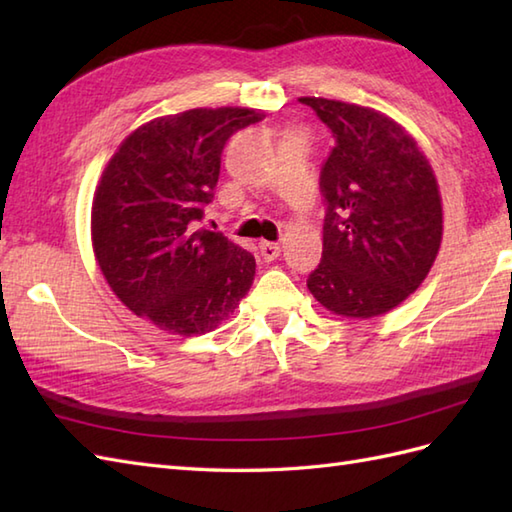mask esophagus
Returning a JSON list of instances; mask_svg holds the SVG:
<instances>
[{"label":"esophagus","instance_id":"34e87169","mask_svg":"<svg viewBox=\"0 0 512 512\" xmlns=\"http://www.w3.org/2000/svg\"><path fill=\"white\" fill-rule=\"evenodd\" d=\"M259 255H262L264 262H275V259L281 255V246L275 242H262L259 244Z\"/></svg>","mask_w":512,"mask_h":512}]
</instances>
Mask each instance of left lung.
Segmentation results:
<instances>
[{
  "label": "left lung",
  "instance_id": "8db88e82",
  "mask_svg": "<svg viewBox=\"0 0 512 512\" xmlns=\"http://www.w3.org/2000/svg\"><path fill=\"white\" fill-rule=\"evenodd\" d=\"M299 103L312 107L334 136L319 178L323 255L308 288L334 314L378 317L405 301L436 262V176L416 140L389 116L317 96Z\"/></svg>",
  "mask_w": 512,
  "mask_h": 512
}]
</instances>
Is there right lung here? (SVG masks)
I'll use <instances>...</instances> for the list:
<instances>
[{
    "label": "right lung",
    "mask_w": 512,
    "mask_h": 512,
    "mask_svg": "<svg viewBox=\"0 0 512 512\" xmlns=\"http://www.w3.org/2000/svg\"><path fill=\"white\" fill-rule=\"evenodd\" d=\"M264 114L242 107L156 118L118 147L92 204V242L114 295L156 328L215 330L255 277V257L198 228L226 140Z\"/></svg>",
    "instance_id": "right-lung-1"
}]
</instances>
